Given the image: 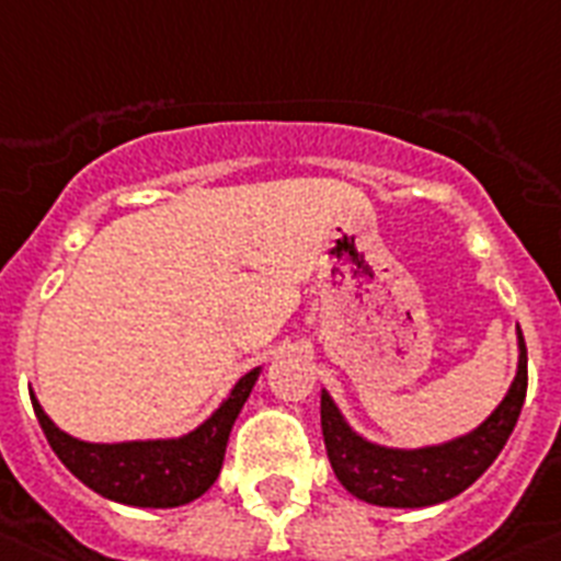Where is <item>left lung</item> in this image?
<instances>
[{
	"instance_id": "1",
	"label": "left lung",
	"mask_w": 561,
	"mask_h": 561,
	"mask_svg": "<svg viewBox=\"0 0 561 561\" xmlns=\"http://www.w3.org/2000/svg\"><path fill=\"white\" fill-rule=\"evenodd\" d=\"M519 373L496 413L470 436L424 450H387L346 427L332 398L321 396V430L337 481L360 502L378 507H427L467 490L511 438L527 396V350L519 332Z\"/></svg>"
}]
</instances>
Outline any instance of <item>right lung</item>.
Here are the masks:
<instances>
[{"mask_svg": "<svg viewBox=\"0 0 561 561\" xmlns=\"http://www.w3.org/2000/svg\"><path fill=\"white\" fill-rule=\"evenodd\" d=\"M254 381H257V369L234 383L231 396L203 427L171 442H80L62 433L42 413L36 398L31 401L50 450L94 493L134 507H180L203 496L220 476L231 424L238 419L240 407L247 404Z\"/></svg>", "mask_w": 561, "mask_h": 561, "instance_id": "1", "label": "right lung"}]
</instances>
